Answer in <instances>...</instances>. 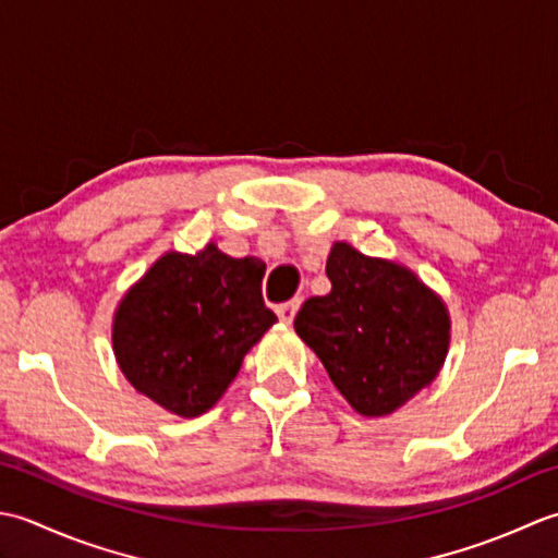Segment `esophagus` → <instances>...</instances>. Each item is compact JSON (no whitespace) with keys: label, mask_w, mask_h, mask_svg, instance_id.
I'll use <instances>...</instances> for the list:
<instances>
[{"label":"esophagus","mask_w":558,"mask_h":558,"mask_svg":"<svg viewBox=\"0 0 558 558\" xmlns=\"http://www.w3.org/2000/svg\"><path fill=\"white\" fill-rule=\"evenodd\" d=\"M299 308H301V299H291V301H287V303H281L279 308H277L279 320H281L283 325H291L295 313H299Z\"/></svg>","instance_id":"1"}]
</instances>
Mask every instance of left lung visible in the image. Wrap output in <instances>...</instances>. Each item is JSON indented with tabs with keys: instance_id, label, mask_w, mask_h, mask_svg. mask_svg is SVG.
<instances>
[{
	"instance_id": "obj_1",
	"label": "left lung",
	"mask_w": 558,
	"mask_h": 558,
	"mask_svg": "<svg viewBox=\"0 0 558 558\" xmlns=\"http://www.w3.org/2000/svg\"><path fill=\"white\" fill-rule=\"evenodd\" d=\"M332 291L303 303L293 329L361 416H388L438 378L450 349L446 301L412 269L344 241L327 255Z\"/></svg>"
}]
</instances>
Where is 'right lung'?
<instances>
[{"instance_id": "add662e5", "label": "right lung", "mask_w": 558, "mask_h": 558, "mask_svg": "<svg viewBox=\"0 0 558 558\" xmlns=\"http://www.w3.org/2000/svg\"><path fill=\"white\" fill-rule=\"evenodd\" d=\"M265 269L216 243L158 257L112 315V354L132 388L175 416L209 412L277 323L263 301Z\"/></svg>"}]
</instances>
